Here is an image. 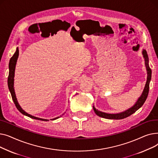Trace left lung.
Segmentation results:
<instances>
[{"label":"left lung","instance_id":"1","mask_svg":"<svg viewBox=\"0 0 158 158\" xmlns=\"http://www.w3.org/2000/svg\"><path fill=\"white\" fill-rule=\"evenodd\" d=\"M142 54L143 56L145 59V64L146 66V69L147 72V82L144 88V89L143 91V93L141 95L135 104L130 107L129 109L126 110L125 111H123L119 113H116V114H111V113H106L104 112H102L98 111V110H96L95 107L93 106L94 107V110L95 113H96L97 115H98V117H101L102 118H107V119H114V120H120V119H123L127 118L129 117L130 115L132 114H133L135 113L138 109H139L141 107L143 106L144 102H145L146 99L148 96V91H149V84H150V81L151 80V75H152V70L149 67V64H148V57L147 55V52L145 51V49H143L142 51Z\"/></svg>","mask_w":158,"mask_h":158}]
</instances>
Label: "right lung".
<instances>
[{
	"instance_id": "add662e5",
	"label": "right lung",
	"mask_w": 158,
	"mask_h": 158,
	"mask_svg": "<svg viewBox=\"0 0 158 158\" xmlns=\"http://www.w3.org/2000/svg\"><path fill=\"white\" fill-rule=\"evenodd\" d=\"M19 48H16V52H15V54H13V56L11 57L10 61V63H9V76H8V78H7V85H8V88L10 89V92L11 93V97H12V99L16 107V108L18 109V110L23 114L27 116V117L33 118V119H36V120H42V121H48V120L47 119H44V118H38L36 117H34V116H32L29 114H28L27 113H26L24 110H23V109L20 107V106L19 105L18 101H17V98L16 97V95H15V89H14V77H15V66H16V61H17V59L19 57ZM61 117V116H60ZM58 118H60L59 117H56L55 118L52 119V120H56Z\"/></svg>"
}]
</instances>
